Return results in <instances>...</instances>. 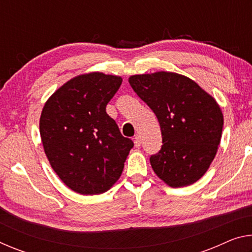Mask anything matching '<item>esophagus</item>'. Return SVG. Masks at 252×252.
I'll return each mask as SVG.
<instances>
[{"label":"esophagus","mask_w":252,"mask_h":252,"mask_svg":"<svg viewBox=\"0 0 252 252\" xmlns=\"http://www.w3.org/2000/svg\"><path fill=\"white\" fill-rule=\"evenodd\" d=\"M134 146L136 148H139L140 146H141V138H140V135L134 136Z\"/></svg>","instance_id":"1"}]
</instances>
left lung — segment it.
Masks as SVG:
<instances>
[{
    "instance_id": "obj_1",
    "label": "left lung",
    "mask_w": 252,
    "mask_h": 252,
    "mask_svg": "<svg viewBox=\"0 0 252 252\" xmlns=\"http://www.w3.org/2000/svg\"><path fill=\"white\" fill-rule=\"evenodd\" d=\"M129 83L160 123L163 146L150 158L153 171L172 188L197 182L215 159L222 134L223 114L215 97L174 72L131 75Z\"/></svg>"
}]
</instances>
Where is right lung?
<instances>
[{"label": "right lung", "mask_w": 252, "mask_h": 252, "mask_svg": "<svg viewBox=\"0 0 252 252\" xmlns=\"http://www.w3.org/2000/svg\"><path fill=\"white\" fill-rule=\"evenodd\" d=\"M121 83V76L102 72L74 76L42 109L40 134L46 158L76 193L100 194L111 189L133 147L105 111Z\"/></svg>", "instance_id": "add662e5"}]
</instances>
